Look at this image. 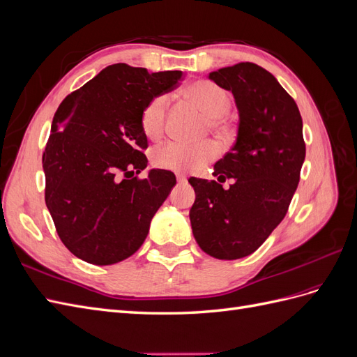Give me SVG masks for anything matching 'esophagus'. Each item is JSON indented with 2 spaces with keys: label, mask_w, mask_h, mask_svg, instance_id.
Returning <instances> with one entry per match:
<instances>
[{
  "label": "esophagus",
  "mask_w": 357,
  "mask_h": 357,
  "mask_svg": "<svg viewBox=\"0 0 357 357\" xmlns=\"http://www.w3.org/2000/svg\"><path fill=\"white\" fill-rule=\"evenodd\" d=\"M176 177H177V181H178V183H185V181H186V177L183 176V174H177Z\"/></svg>",
  "instance_id": "1"
}]
</instances>
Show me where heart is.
I'll use <instances>...</instances> for the list:
<instances>
[{
	"mask_svg": "<svg viewBox=\"0 0 357 357\" xmlns=\"http://www.w3.org/2000/svg\"><path fill=\"white\" fill-rule=\"evenodd\" d=\"M183 96L210 116V125L219 131H225V114L232 105V96L223 86L213 80L199 79L189 83L183 89ZM168 98L165 95H156L150 98L139 113V125L146 137L156 139L162 135L167 123ZM219 144L207 139L201 143L167 142L155 149L153 164L159 168L178 172H192L204 168L219 156Z\"/></svg>",
	"mask_w": 357,
	"mask_h": 357,
	"instance_id": "heart-1",
	"label": "heart"
}]
</instances>
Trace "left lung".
Wrapping results in <instances>:
<instances>
[{"instance_id": "left-lung-1", "label": "left lung", "mask_w": 357, "mask_h": 357, "mask_svg": "<svg viewBox=\"0 0 357 357\" xmlns=\"http://www.w3.org/2000/svg\"><path fill=\"white\" fill-rule=\"evenodd\" d=\"M234 93L240 112L231 152L214 165L219 181L190 177L197 199L192 232L202 250L223 261L252 255L284 219L305 159L302 117L295 100L274 75L253 62L210 73Z\"/></svg>"}]
</instances>
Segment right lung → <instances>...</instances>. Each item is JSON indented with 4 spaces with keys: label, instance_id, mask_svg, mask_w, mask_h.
Here are the masks:
<instances>
[{
    "label": "right lung",
    "instance_id": "right-lung-1",
    "mask_svg": "<svg viewBox=\"0 0 357 357\" xmlns=\"http://www.w3.org/2000/svg\"><path fill=\"white\" fill-rule=\"evenodd\" d=\"M181 77L114 63L58 107L43 152L45 199L61 241L82 261L113 265L144 243L176 176L150 169L134 177L147 167L139 113Z\"/></svg>",
    "mask_w": 357,
    "mask_h": 357
}]
</instances>
